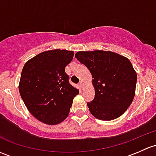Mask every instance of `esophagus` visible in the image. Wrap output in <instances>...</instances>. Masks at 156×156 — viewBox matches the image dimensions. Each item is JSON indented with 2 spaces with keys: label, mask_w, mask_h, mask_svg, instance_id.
<instances>
[{
  "label": "esophagus",
  "mask_w": 156,
  "mask_h": 156,
  "mask_svg": "<svg viewBox=\"0 0 156 156\" xmlns=\"http://www.w3.org/2000/svg\"><path fill=\"white\" fill-rule=\"evenodd\" d=\"M79 86H80V87H81V90H83V88H84V84H83V81H80Z\"/></svg>",
  "instance_id": "1"
}]
</instances>
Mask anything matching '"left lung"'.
I'll return each mask as SVG.
<instances>
[{
  "mask_svg": "<svg viewBox=\"0 0 156 156\" xmlns=\"http://www.w3.org/2000/svg\"><path fill=\"white\" fill-rule=\"evenodd\" d=\"M75 57L92 74L95 97L87 102L90 111L101 120L120 117L135 94L137 74L126 57L112 51H78Z\"/></svg>",
  "mask_w": 156,
  "mask_h": 156,
  "instance_id": "obj_1",
  "label": "left lung"
}]
</instances>
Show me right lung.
<instances>
[{
  "instance_id": "obj_1",
  "label": "right lung",
  "mask_w": 156,
  "mask_h": 156,
  "mask_svg": "<svg viewBox=\"0 0 156 156\" xmlns=\"http://www.w3.org/2000/svg\"><path fill=\"white\" fill-rule=\"evenodd\" d=\"M73 56V51H47L23 67L19 86L21 97L30 114L44 123L56 125L64 120L79 93L65 73Z\"/></svg>"
}]
</instances>
